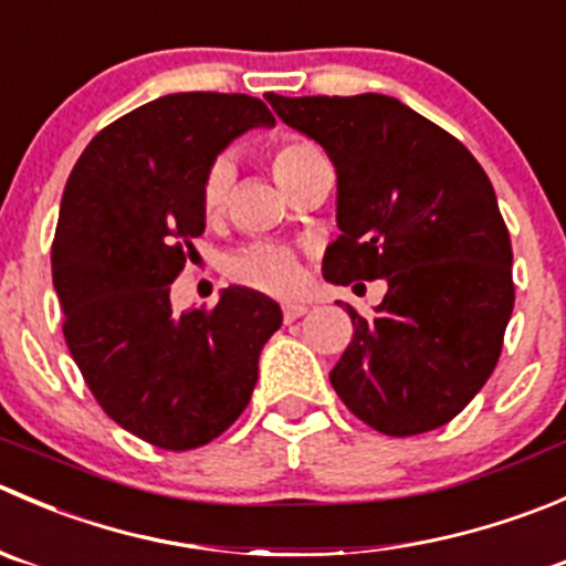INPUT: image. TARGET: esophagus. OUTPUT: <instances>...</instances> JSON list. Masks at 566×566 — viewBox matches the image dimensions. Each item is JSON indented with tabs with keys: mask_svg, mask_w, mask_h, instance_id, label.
Segmentation results:
<instances>
[{
	"mask_svg": "<svg viewBox=\"0 0 566 566\" xmlns=\"http://www.w3.org/2000/svg\"><path fill=\"white\" fill-rule=\"evenodd\" d=\"M301 315H306V306H304V304H293V301H287V304H282V317H284V323L298 321Z\"/></svg>",
	"mask_w": 566,
	"mask_h": 566,
	"instance_id": "obj_1",
	"label": "esophagus"
}]
</instances>
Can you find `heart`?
<instances>
[{
  "instance_id": "obj_1",
  "label": "heart",
  "mask_w": 566,
  "mask_h": 566,
  "mask_svg": "<svg viewBox=\"0 0 566 566\" xmlns=\"http://www.w3.org/2000/svg\"><path fill=\"white\" fill-rule=\"evenodd\" d=\"M321 149L312 140L298 135H279L271 140V171L284 190L298 179V174L315 160H321ZM229 185H232V166L227 160L212 163L201 182V212L207 221L221 216L227 205ZM227 273L232 282L260 293L287 295L304 284V265L298 254L282 245H251L229 260Z\"/></svg>"
}]
</instances>
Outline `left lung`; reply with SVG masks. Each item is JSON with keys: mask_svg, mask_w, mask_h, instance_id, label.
<instances>
[{"mask_svg": "<svg viewBox=\"0 0 566 566\" xmlns=\"http://www.w3.org/2000/svg\"><path fill=\"white\" fill-rule=\"evenodd\" d=\"M268 102L337 168L339 238L323 276L387 279L373 317L343 304L354 337L332 387L387 437L440 429L492 376L514 310L512 240L490 177L451 132L392 96Z\"/></svg>", "mask_w": 566, "mask_h": 566, "instance_id": "1", "label": "left lung"}]
</instances>
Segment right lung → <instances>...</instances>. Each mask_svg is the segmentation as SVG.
<instances>
[{
    "label": "right lung",
    "instance_id": "obj_1",
    "mask_svg": "<svg viewBox=\"0 0 566 566\" xmlns=\"http://www.w3.org/2000/svg\"><path fill=\"white\" fill-rule=\"evenodd\" d=\"M260 124L273 126L271 109L245 93L155 98L93 137L60 201L52 282L65 345L98 406L166 451L207 446L243 415L282 326L276 301L249 287L210 310L171 306L205 232V174Z\"/></svg>",
    "mask_w": 566,
    "mask_h": 566
}]
</instances>
